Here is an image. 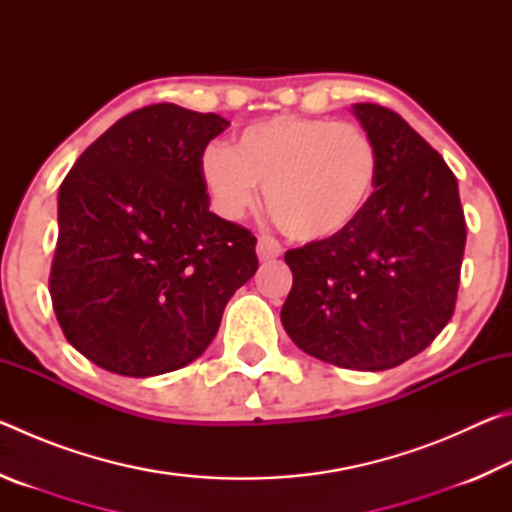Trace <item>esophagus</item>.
Returning a JSON list of instances; mask_svg holds the SVG:
<instances>
[{"label":"esophagus","instance_id":"obj_1","mask_svg":"<svg viewBox=\"0 0 512 512\" xmlns=\"http://www.w3.org/2000/svg\"><path fill=\"white\" fill-rule=\"evenodd\" d=\"M257 255H259V259H262V262H271V259H277L282 255L280 241H275L273 237H259Z\"/></svg>","mask_w":512,"mask_h":512}]
</instances>
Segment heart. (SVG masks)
Listing matches in <instances>:
<instances>
[{
  "instance_id": "obj_1",
  "label": "heart",
  "mask_w": 512,
  "mask_h": 512,
  "mask_svg": "<svg viewBox=\"0 0 512 512\" xmlns=\"http://www.w3.org/2000/svg\"><path fill=\"white\" fill-rule=\"evenodd\" d=\"M379 149L357 124L275 115L246 126L232 149L210 144L201 176L214 210L239 221L266 210L291 239L318 244L343 235L366 212L379 178Z\"/></svg>"
}]
</instances>
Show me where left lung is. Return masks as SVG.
Wrapping results in <instances>:
<instances>
[{"label": "left lung", "mask_w": 512, "mask_h": 512, "mask_svg": "<svg viewBox=\"0 0 512 512\" xmlns=\"http://www.w3.org/2000/svg\"><path fill=\"white\" fill-rule=\"evenodd\" d=\"M352 112L379 149L375 194L343 235L284 255L282 325L311 357L377 372L420 354L452 318L465 216L452 169L397 112Z\"/></svg>", "instance_id": "8db88e82"}]
</instances>
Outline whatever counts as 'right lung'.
<instances>
[{"label": "right lung", "mask_w": 512, "mask_h": 512, "mask_svg": "<svg viewBox=\"0 0 512 512\" xmlns=\"http://www.w3.org/2000/svg\"><path fill=\"white\" fill-rule=\"evenodd\" d=\"M214 112L155 103L121 117L67 173L49 293L65 339L99 368L153 377L201 357L257 271V239L210 212Z\"/></svg>", "instance_id": "1"}]
</instances>
